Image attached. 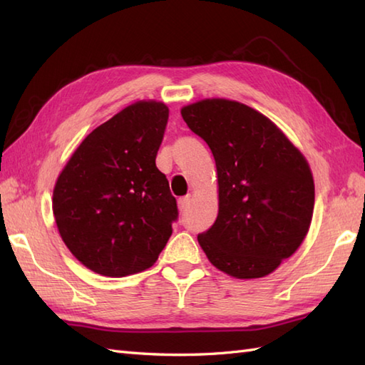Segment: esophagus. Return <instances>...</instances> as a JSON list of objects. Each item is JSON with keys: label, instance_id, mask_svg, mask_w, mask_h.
<instances>
[{"label": "esophagus", "instance_id": "esophagus-1", "mask_svg": "<svg viewBox=\"0 0 365 365\" xmlns=\"http://www.w3.org/2000/svg\"><path fill=\"white\" fill-rule=\"evenodd\" d=\"M190 202H191L190 196H185V197H180V199H178V210H180V212H185V210H187V208L190 207Z\"/></svg>", "mask_w": 365, "mask_h": 365}]
</instances>
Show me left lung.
Returning a JSON list of instances; mask_svg holds the SVG:
<instances>
[{
	"label": "left lung",
	"instance_id": "1",
	"mask_svg": "<svg viewBox=\"0 0 365 365\" xmlns=\"http://www.w3.org/2000/svg\"><path fill=\"white\" fill-rule=\"evenodd\" d=\"M210 147L220 210L197 242L237 279L263 277L298 250L312 221L315 187L306 158L273 122L243 103L207 98L182 108Z\"/></svg>",
	"mask_w": 365,
	"mask_h": 365
}]
</instances>
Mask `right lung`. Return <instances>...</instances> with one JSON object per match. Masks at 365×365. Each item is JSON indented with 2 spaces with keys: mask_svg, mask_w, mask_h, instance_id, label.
I'll return each instance as SVG.
<instances>
[{
  "mask_svg": "<svg viewBox=\"0 0 365 365\" xmlns=\"http://www.w3.org/2000/svg\"><path fill=\"white\" fill-rule=\"evenodd\" d=\"M168 118L155 100L123 108L86 136L54 185L61 238L97 274L141 273L173 234L177 202L155 165Z\"/></svg>",
  "mask_w": 365,
  "mask_h": 365,
  "instance_id": "right-lung-1",
  "label": "right lung"
}]
</instances>
